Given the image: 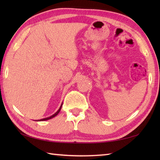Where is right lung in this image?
<instances>
[{"instance_id":"right-lung-1","label":"right lung","mask_w":160,"mask_h":160,"mask_svg":"<svg viewBox=\"0 0 160 160\" xmlns=\"http://www.w3.org/2000/svg\"><path fill=\"white\" fill-rule=\"evenodd\" d=\"M62 104H61V106H60V107L59 108V109L55 113H54L53 115H52V116H50V117H48V118H43V119H41V120H36V121H45V120H50V119H52V118H54L55 116H56V115L59 113V112L60 111V110H61V108H62Z\"/></svg>"}]
</instances>
